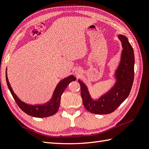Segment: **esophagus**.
<instances>
[{
    "label": "esophagus",
    "mask_w": 149,
    "mask_h": 149,
    "mask_svg": "<svg viewBox=\"0 0 149 149\" xmlns=\"http://www.w3.org/2000/svg\"><path fill=\"white\" fill-rule=\"evenodd\" d=\"M79 74V73H77V74Z\"/></svg>",
    "instance_id": "1"
}]
</instances>
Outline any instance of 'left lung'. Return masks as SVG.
<instances>
[{
  "label": "left lung",
  "instance_id": "8db88e82",
  "mask_svg": "<svg viewBox=\"0 0 149 149\" xmlns=\"http://www.w3.org/2000/svg\"><path fill=\"white\" fill-rule=\"evenodd\" d=\"M118 38L123 49L119 62L112 74L115 82L111 88L98 98L94 99L91 96L86 84L81 79L78 80L81 85L83 104L91 113L106 114L113 112L130 93L134 79V52L127 37L119 35Z\"/></svg>",
  "mask_w": 149,
  "mask_h": 149
}]
</instances>
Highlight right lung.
<instances>
[{"instance_id": "add662e5", "label": "right lung", "mask_w": 149, "mask_h": 149, "mask_svg": "<svg viewBox=\"0 0 149 149\" xmlns=\"http://www.w3.org/2000/svg\"><path fill=\"white\" fill-rule=\"evenodd\" d=\"M6 74L7 86H8L10 92L11 94L13 95L14 100L16 101L19 107L26 114L36 118H45L55 114L58 110L60 104L61 96H62L64 91L65 90L67 86L71 82L76 80V77H74L73 75H70L62 79L57 84L54 91H53L52 97L49 99L48 101L42 104H30L21 101L17 95L14 93V91L12 89V87H11L9 83L8 77H7V68Z\"/></svg>"}]
</instances>
